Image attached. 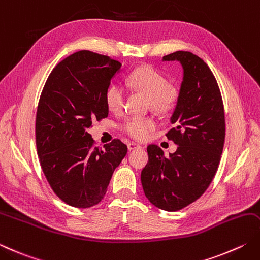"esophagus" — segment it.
<instances>
[{"instance_id": "esophagus-1", "label": "esophagus", "mask_w": 260, "mask_h": 260, "mask_svg": "<svg viewBox=\"0 0 260 260\" xmlns=\"http://www.w3.org/2000/svg\"><path fill=\"white\" fill-rule=\"evenodd\" d=\"M127 147H128V150H129V151H132V150L140 149L141 145H140V144H136V143H134V142H132V143H128V144H127Z\"/></svg>"}]
</instances>
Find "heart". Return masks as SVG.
Instances as JSON below:
<instances>
[{
    "instance_id": "obj_1",
    "label": "heart",
    "mask_w": 260,
    "mask_h": 260,
    "mask_svg": "<svg viewBox=\"0 0 260 260\" xmlns=\"http://www.w3.org/2000/svg\"><path fill=\"white\" fill-rule=\"evenodd\" d=\"M127 85L147 96L152 108L166 114L174 108L178 100V91L169 84L160 72L151 66H142L133 71L126 80ZM106 105L110 111L118 113L124 108L126 92L119 84H111L106 91ZM155 120L150 116H132L125 121L123 129L135 140H145L155 128Z\"/></svg>"
}]
</instances>
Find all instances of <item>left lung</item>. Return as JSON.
<instances>
[{"instance_id":"1","label":"left lung","mask_w":260,"mask_h":260,"mask_svg":"<svg viewBox=\"0 0 260 260\" xmlns=\"http://www.w3.org/2000/svg\"><path fill=\"white\" fill-rule=\"evenodd\" d=\"M164 62H179L182 81L167 137L178 145L165 156L157 145L147 146L149 162L141 181L155 207L176 212L198 200L210 186L221 160L225 139L224 108L212 71L190 52L172 53Z\"/></svg>"}]
</instances>
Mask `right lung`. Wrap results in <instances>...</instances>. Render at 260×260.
<instances>
[{
  "instance_id": "1",
  "label": "right lung",
  "mask_w": 260,
  "mask_h": 260,
  "mask_svg": "<svg viewBox=\"0 0 260 260\" xmlns=\"http://www.w3.org/2000/svg\"><path fill=\"white\" fill-rule=\"evenodd\" d=\"M121 64L89 50L76 52L49 74L36 116L40 166L54 192L73 207L103 200L114 171L127 153L119 140L94 146L88 129L108 116L106 91Z\"/></svg>"
}]
</instances>
